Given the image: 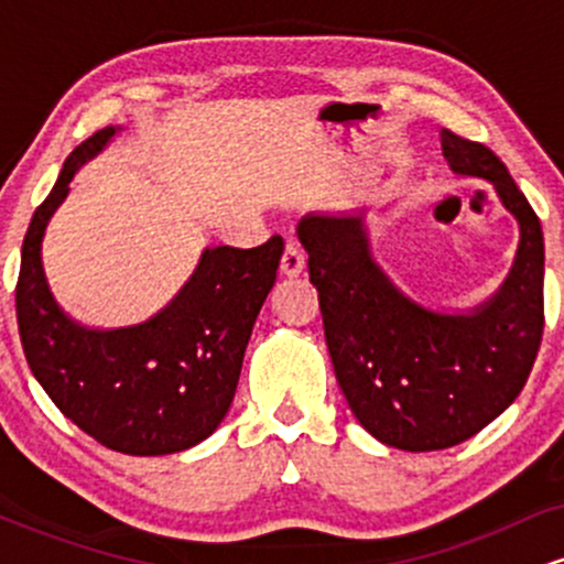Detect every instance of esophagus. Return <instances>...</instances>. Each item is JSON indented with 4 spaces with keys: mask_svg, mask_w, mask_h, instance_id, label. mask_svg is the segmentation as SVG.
<instances>
[{
    "mask_svg": "<svg viewBox=\"0 0 564 564\" xmlns=\"http://www.w3.org/2000/svg\"><path fill=\"white\" fill-rule=\"evenodd\" d=\"M304 270V254L296 243H286L281 257V273L286 278H296Z\"/></svg>",
    "mask_w": 564,
    "mask_h": 564,
    "instance_id": "34e87169",
    "label": "esophagus"
}]
</instances>
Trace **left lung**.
<instances>
[{"mask_svg":"<svg viewBox=\"0 0 564 564\" xmlns=\"http://www.w3.org/2000/svg\"><path fill=\"white\" fill-rule=\"evenodd\" d=\"M456 174L494 183L520 225L501 289L469 313H435L405 296L371 257L364 212L307 215L296 236L318 289L323 332L349 411L392 448L464 443L514 403L543 334V232L503 161L482 142L440 132Z\"/></svg>","mask_w":564,"mask_h":564,"instance_id":"8db88e82","label":"left lung"}]
</instances>
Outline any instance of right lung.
<instances>
[{
    "mask_svg": "<svg viewBox=\"0 0 564 564\" xmlns=\"http://www.w3.org/2000/svg\"><path fill=\"white\" fill-rule=\"evenodd\" d=\"M113 134L106 127L74 148L31 217L15 286L18 332L31 373L63 416L111 451L166 456L209 437L228 413L283 238L254 249H204L180 294L138 326L100 332L70 321L44 278V228L76 170Z\"/></svg>",
    "mask_w": 564,
    "mask_h": 564,
    "instance_id": "obj_1",
    "label": "right lung"
}]
</instances>
